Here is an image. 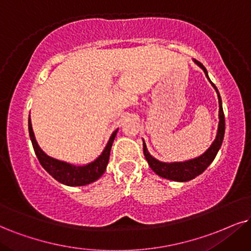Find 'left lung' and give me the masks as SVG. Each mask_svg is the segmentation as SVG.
Returning <instances> with one entry per match:
<instances>
[{"label": "left lung", "mask_w": 251, "mask_h": 251, "mask_svg": "<svg viewBox=\"0 0 251 251\" xmlns=\"http://www.w3.org/2000/svg\"><path fill=\"white\" fill-rule=\"evenodd\" d=\"M193 60L194 63H196L198 66L203 71V72H205L207 79H208L209 82L212 83V86L216 91V94H218L219 126H218V132H216L215 140L213 141L211 147H209L202 154H200L199 157H196V158L193 159L185 160V162H171V163L160 162V160L154 158L153 156H151L149 151H148L147 144H145V142L143 141L144 156H145V159L148 160V164H149L151 170H152L156 175H158L159 177L169 179V180H173V181H181V182L188 181L198 177L199 175H201V173L211 165L213 160H214L215 156L218 154L219 150H220L222 141H224V137H225L226 123H225V115H224V109H222V101H221L220 94H219L218 88L215 87L214 83H213L211 81V79H209L208 73H207V70L205 69V66H203L200 61H198L196 59Z\"/></svg>", "instance_id": "1"}]
</instances>
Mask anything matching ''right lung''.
Segmentation results:
<instances>
[{
    "label": "right lung",
    "mask_w": 251,
    "mask_h": 251,
    "mask_svg": "<svg viewBox=\"0 0 251 251\" xmlns=\"http://www.w3.org/2000/svg\"><path fill=\"white\" fill-rule=\"evenodd\" d=\"M117 131H119V128L111 134L106 148L97 159L88 164H85V165H74V164L64 162V160L55 159L53 157L46 154L44 151L40 149L36 141L35 134H33L32 125H31V120L29 117L30 140L32 142L33 150H35L40 165L50 173L55 180L64 185H67V186H85V185L97 181L103 175L107 169L108 162H109L111 145H113V142L115 140Z\"/></svg>",
    "instance_id": "1"
}]
</instances>
